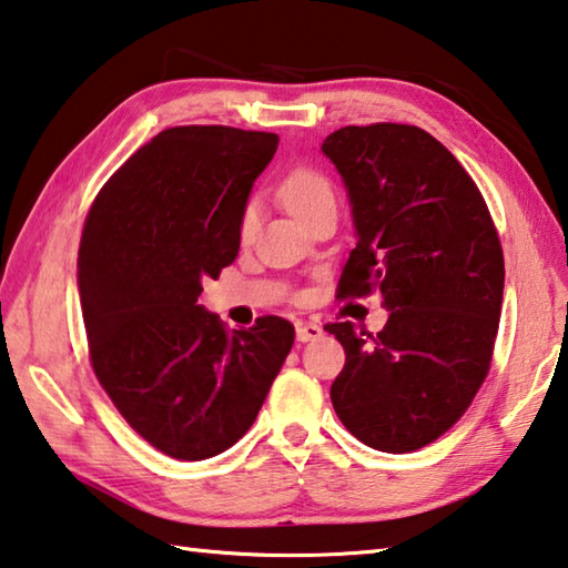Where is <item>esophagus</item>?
<instances>
[{
	"instance_id": "34e87169",
	"label": "esophagus",
	"mask_w": 568,
	"mask_h": 568,
	"mask_svg": "<svg viewBox=\"0 0 568 568\" xmlns=\"http://www.w3.org/2000/svg\"><path fill=\"white\" fill-rule=\"evenodd\" d=\"M295 335L301 343H311V339H317L323 335V325L311 323V320H301V323L295 325Z\"/></svg>"
}]
</instances>
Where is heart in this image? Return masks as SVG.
Masks as SVG:
<instances>
[{"label": "heart", "mask_w": 568, "mask_h": 568, "mask_svg": "<svg viewBox=\"0 0 568 568\" xmlns=\"http://www.w3.org/2000/svg\"><path fill=\"white\" fill-rule=\"evenodd\" d=\"M277 193H281V201L285 203V209L303 223L311 221L317 211L325 209V205H335L333 183L327 181L325 173H320L317 169H311V166L293 169L283 179ZM255 225H257L255 203H248L243 209L241 223H239V233L243 241L251 239Z\"/></svg>", "instance_id": "heart-1"}]
</instances>
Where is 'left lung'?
<instances>
[{"label": "left lung", "mask_w": 568, "mask_h": 568, "mask_svg": "<svg viewBox=\"0 0 568 568\" xmlns=\"http://www.w3.org/2000/svg\"><path fill=\"white\" fill-rule=\"evenodd\" d=\"M323 153L343 176L357 235L339 295L379 291L389 311L377 335L325 325L345 347L329 399L359 442L405 455L445 435L489 373L501 243L477 183L427 131L345 126Z\"/></svg>", "instance_id": "obj_1"}]
</instances>
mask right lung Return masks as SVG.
<instances>
[{
  "label": "right lung",
  "mask_w": 568,
  "mask_h": 568,
  "mask_svg": "<svg viewBox=\"0 0 568 568\" xmlns=\"http://www.w3.org/2000/svg\"><path fill=\"white\" fill-rule=\"evenodd\" d=\"M275 133L176 126L99 191L79 245L91 367L121 417L173 459L233 447L257 417L295 327L257 317L225 329L199 305L241 248V213Z\"/></svg>",
  "instance_id": "obj_1"
}]
</instances>
